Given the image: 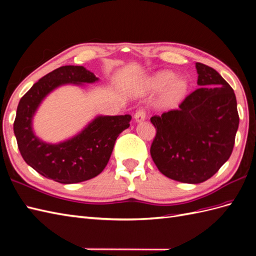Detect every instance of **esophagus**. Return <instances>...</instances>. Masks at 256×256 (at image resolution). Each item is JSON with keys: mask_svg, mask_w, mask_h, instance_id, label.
<instances>
[{"mask_svg": "<svg viewBox=\"0 0 256 256\" xmlns=\"http://www.w3.org/2000/svg\"><path fill=\"white\" fill-rule=\"evenodd\" d=\"M146 117V110L140 108V110H138L136 112V114H134V120H136V122H142V120H144Z\"/></svg>", "mask_w": 256, "mask_h": 256, "instance_id": "34e87169", "label": "esophagus"}]
</instances>
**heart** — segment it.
<instances>
[{
  "label": "heart",
  "instance_id": "1",
  "mask_svg": "<svg viewBox=\"0 0 256 256\" xmlns=\"http://www.w3.org/2000/svg\"><path fill=\"white\" fill-rule=\"evenodd\" d=\"M175 78V74L165 70L155 74L148 80V88L151 91L160 92L166 89L160 98V105L163 108L176 106L188 90V82L184 78Z\"/></svg>",
  "mask_w": 256,
  "mask_h": 256
}]
</instances>
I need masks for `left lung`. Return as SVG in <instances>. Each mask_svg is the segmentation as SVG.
<instances>
[{
	"instance_id": "left-lung-1",
	"label": "left lung",
	"mask_w": 256,
	"mask_h": 256,
	"mask_svg": "<svg viewBox=\"0 0 256 256\" xmlns=\"http://www.w3.org/2000/svg\"><path fill=\"white\" fill-rule=\"evenodd\" d=\"M200 88L178 110L151 117L156 134L151 156L166 177L200 184L215 175L232 153L239 114L234 89L214 68L196 64Z\"/></svg>"
}]
</instances>
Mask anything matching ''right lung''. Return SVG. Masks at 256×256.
<instances>
[{
  "label": "right lung",
  "mask_w": 256,
  "mask_h": 256,
  "mask_svg": "<svg viewBox=\"0 0 256 256\" xmlns=\"http://www.w3.org/2000/svg\"><path fill=\"white\" fill-rule=\"evenodd\" d=\"M98 78L84 66H62L42 77L17 106L14 134L22 158L46 178L77 184L98 176L108 165L117 136L127 129L130 115L98 116L74 138L58 144L39 140L32 132V116L50 92L64 84H92Z\"/></svg>",
  "instance_id": "right-lung-1"
}]
</instances>
